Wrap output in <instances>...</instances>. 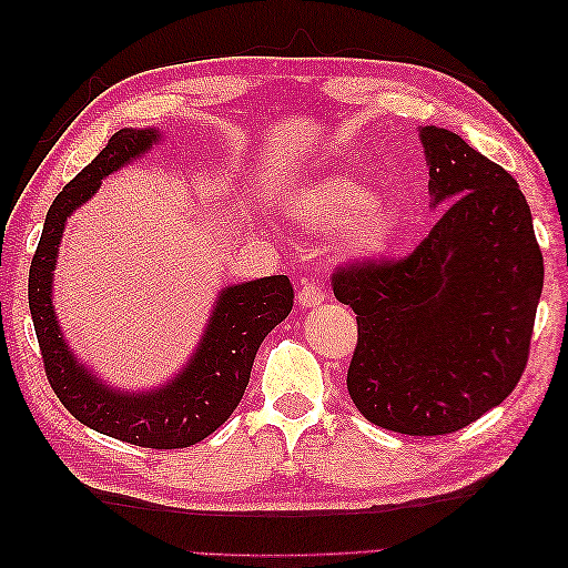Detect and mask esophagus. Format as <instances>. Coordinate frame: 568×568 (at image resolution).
Wrapping results in <instances>:
<instances>
[{
  "label": "esophagus",
  "mask_w": 568,
  "mask_h": 568,
  "mask_svg": "<svg viewBox=\"0 0 568 568\" xmlns=\"http://www.w3.org/2000/svg\"><path fill=\"white\" fill-rule=\"evenodd\" d=\"M324 298H326L324 296V288L320 284H315V282L303 284L301 291H298V296H296L298 305H303V307H317V305L324 303Z\"/></svg>",
  "instance_id": "34e87169"
}]
</instances>
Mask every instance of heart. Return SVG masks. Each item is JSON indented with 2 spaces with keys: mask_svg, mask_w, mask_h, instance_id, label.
I'll return each mask as SVG.
<instances>
[{
  "mask_svg": "<svg viewBox=\"0 0 568 568\" xmlns=\"http://www.w3.org/2000/svg\"><path fill=\"white\" fill-rule=\"evenodd\" d=\"M291 213L305 227L341 230V242L359 255H382L398 232V215L390 205L372 199L365 186L348 178H322L291 201Z\"/></svg>",
  "mask_w": 568,
  "mask_h": 568,
  "instance_id": "1",
  "label": "heart"
}]
</instances>
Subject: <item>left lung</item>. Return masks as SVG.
Returning <instances> with one entry per match:
<instances>
[{
    "instance_id": "left-lung-1",
    "label": "left lung",
    "mask_w": 568,
    "mask_h": 568,
    "mask_svg": "<svg viewBox=\"0 0 568 568\" xmlns=\"http://www.w3.org/2000/svg\"><path fill=\"white\" fill-rule=\"evenodd\" d=\"M419 136L440 220L398 261L338 265L332 288L357 315L355 407L388 432L443 436L519 384L545 267L517 180L450 130Z\"/></svg>"
}]
</instances>
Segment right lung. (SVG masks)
<instances>
[{"label":"right lung","instance_id":"add662e5","mask_svg":"<svg viewBox=\"0 0 568 568\" xmlns=\"http://www.w3.org/2000/svg\"><path fill=\"white\" fill-rule=\"evenodd\" d=\"M159 136V130L151 128L115 132L99 156L63 186L51 203L38 251L32 255L28 303L47 379L63 407L99 434L142 448L175 450L211 436L236 409L248 386L257 348L294 307V286L286 274H274L222 288L194 357L163 388L146 393L113 390L78 363L65 346L51 305V280L65 220L92 199L101 180L140 159Z\"/></svg>","mask_w":568,"mask_h":568}]
</instances>
